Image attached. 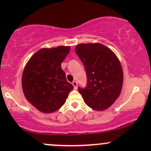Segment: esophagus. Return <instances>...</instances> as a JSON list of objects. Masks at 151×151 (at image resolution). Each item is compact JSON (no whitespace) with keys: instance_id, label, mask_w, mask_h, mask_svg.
I'll return each instance as SVG.
<instances>
[{"instance_id":"1","label":"esophagus","mask_w":151,"mask_h":151,"mask_svg":"<svg viewBox=\"0 0 151 151\" xmlns=\"http://www.w3.org/2000/svg\"><path fill=\"white\" fill-rule=\"evenodd\" d=\"M77 84H78V83H77V81H72V85H73L75 89L77 88Z\"/></svg>"}]
</instances>
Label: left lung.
Listing matches in <instances>:
<instances>
[{"label":"left lung","mask_w":151,"mask_h":151,"mask_svg":"<svg viewBox=\"0 0 151 151\" xmlns=\"http://www.w3.org/2000/svg\"><path fill=\"white\" fill-rule=\"evenodd\" d=\"M75 51L86 70L87 82L78 91L83 101L96 110L108 109L119 97L123 72L115 54L101 43H81Z\"/></svg>","instance_id":"obj_1"}]
</instances>
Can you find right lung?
Returning a JSON list of instances; mask_svg holds the SVG:
<instances>
[{
  "mask_svg": "<svg viewBox=\"0 0 151 151\" xmlns=\"http://www.w3.org/2000/svg\"><path fill=\"white\" fill-rule=\"evenodd\" d=\"M70 50V46L42 48L25 66L22 79L24 94L41 112L50 113L60 108L74 88L61 68Z\"/></svg>",
  "mask_w": 151,
  "mask_h": 151,
  "instance_id": "add662e5",
  "label": "right lung"
}]
</instances>
